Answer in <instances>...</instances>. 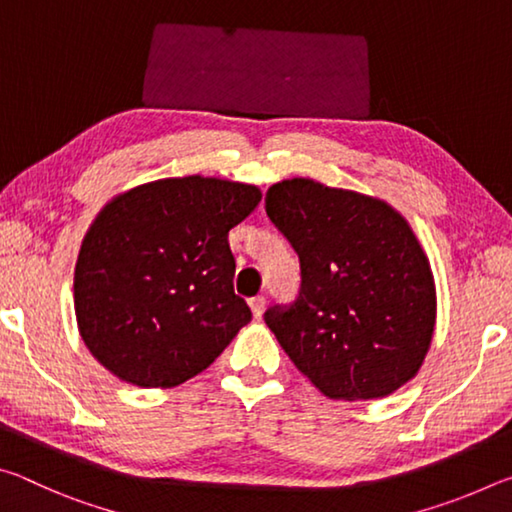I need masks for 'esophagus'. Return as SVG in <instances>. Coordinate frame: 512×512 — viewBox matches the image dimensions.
<instances>
[{"label": "esophagus", "mask_w": 512, "mask_h": 512, "mask_svg": "<svg viewBox=\"0 0 512 512\" xmlns=\"http://www.w3.org/2000/svg\"><path fill=\"white\" fill-rule=\"evenodd\" d=\"M250 311H253V316L255 318H262L264 316V309H266V300L262 298V296H257V298H250Z\"/></svg>", "instance_id": "34e87169"}]
</instances>
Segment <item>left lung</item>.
Wrapping results in <instances>:
<instances>
[{
	"instance_id": "8db88e82",
	"label": "left lung",
	"mask_w": 512,
	"mask_h": 512,
	"mask_svg": "<svg viewBox=\"0 0 512 512\" xmlns=\"http://www.w3.org/2000/svg\"><path fill=\"white\" fill-rule=\"evenodd\" d=\"M266 214L300 257V293L264 320L282 350L332 400H377L418 375L436 327L429 259L386 201L291 178Z\"/></svg>"
}]
</instances>
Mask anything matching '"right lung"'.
Returning a JSON list of instances; mask_svg holds the SVG:
<instances>
[{"label": "right lung", "instance_id": "1", "mask_svg": "<svg viewBox=\"0 0 512 512\" xmlns=\"http://www.w3.org/2000/svg\"><path fill=\"white\" fill-rule=\"evenodd\" d=\"M255 185L164 178L103 207L74 271L76 323L92 357L128 384L171 388L203 372L250 323L232 287L228 232Z\"/></svg>", "mask_w": 512, "mask_h": 512}]
</instances>
